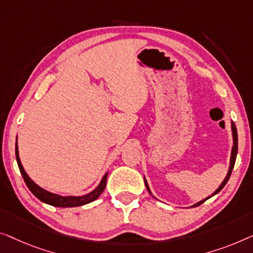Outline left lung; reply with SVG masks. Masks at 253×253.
Returning <instances> with one entry per match:
<instances>
[{
    "label": "left lung",
    "instance_id": "obj_1",
    "mask_svg": "<svg viewBox=\"0 0 253 253\" xmlns=\"http://www.w3.org/2000/svg\"><path fill=\"white\" fill-rule=\"evenodd\" d=\"M232 130H233V138H234V145H233V149H232V156H230V165H229V170H228V173H227V176L225 177V180L222 181V183L220 184V187L218 188V189H216L215 191H214V194L213 195H215V194H218L220 190L222 189L223 187L226 186V183L228 182V180H229V177H230V174H232V170H233V169H234V165H235V161H236V155H237V148H238V140H237V130H236V126L234 125V123L232 124ZM144 182H145V187H147V189H148V191L149 193L151 194V191H150V189H149V186H148V182L147 181L144 180ZM152 195V194H151ZM208 198H210V197H208ZM208 198H205V199H203V201H201V202H198L197 204H195L194 206H198V205H201L202 203H204L206 199Z\"/></svg>",
    "mask_w": 253,
    "mask_h": 253
}]
</instances>
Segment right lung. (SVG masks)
<instances>
[{
	"mask_svg": "<svg viewBox=\"0 0 253 253\" xmlns=\"http://www.w3.org/2000/svg\"><path fill=\"white\" fill-rule=\"evenodd\" d=\"M16 159H17V163H18V167L20 169L21 175H23V179L25 181V183H26V186L28 187V189L32 191V194H33L35 197L40 199L41 202L47 203V204H49V205L57 206V208H73V206H81V205L88 204V203L95 201V199L98 198L99 195L103 193V190L105 189L108 173L103 176V179L101 181V183L98 184V187L96 188L95 190H92L91 193L84 195V196L63 197V196H59V195L49 193V191L42 189L41 187H39L37 183H34L33 181L31 180V177L27 175V173L25 172L24 167H23V165H21L20 159H19L18 147H17V143H16Z\"/></svg>",
	"mask_w": 253,
	"mask_h": 253,
	"instance_id": "1",
	"label": "right lung"
}]
</instances>
